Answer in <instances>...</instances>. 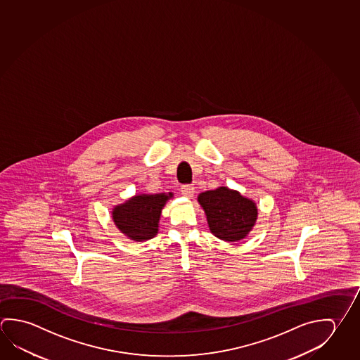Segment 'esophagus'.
I'll return each instance as SVG.
<instances>
[{
    "label": "esophagus",
    "instance_id": "obj_1",
    "mask_svg": "<svg viewBox=\"0 0 360 360\" xmlns=\"http://www.w3.org/2000/svg\"><path fill=\"white\" fill-rule=\"evenodd\" d=\"M181 192L186 197H192L195 193V187L191 186V184H183V186H181Z\"/></svg>",
    "mask_w": 360,
    "mask_h": 360
}]
</instances>
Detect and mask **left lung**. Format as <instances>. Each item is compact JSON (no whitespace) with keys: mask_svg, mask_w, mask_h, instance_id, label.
<instances>
[{"mask_svg":"<svg viewBox=\"0 0 360 360\" xmlns=\"http://www.w3.org/2000/svg\"><path fill=\"white\" fill-rule=\"evenodd\" d=\"M198 202L207 216L211 233L225 241L245 238L258 216L254 202L226 187L202 192Z\"/></svg>","mask_w":360,"mask_h":360,"instance_id":"1","label":"left lung"}]
</instances>
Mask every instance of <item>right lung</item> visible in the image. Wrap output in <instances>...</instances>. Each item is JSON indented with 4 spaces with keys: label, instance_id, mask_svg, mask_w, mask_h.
Listing matches in <instances>:
<instances>
[{
    "label": "right lung",
    "instance_id": "add662e5",
    "mask_svg": "<svg viewBox=\"0 0 360 360\" xmlns=\"http://www.w3.org/2000/svg\"><path fill=\"white\" fill-rule=\"evenodd\" d=\"M167 195H141L130 198L127 203L116 206L112 212L115 224L121 233L136 241L152 239L158 231V222Z\"/></svg>",
    "mask_w": 360,
    "mask_h": 360
}]
</instances>
